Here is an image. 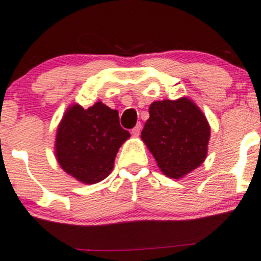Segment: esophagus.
I'll return each mask as SVG.
<instances>
[{"instance_id":"34e87169","label":"esophagus","mask_w":261,"mask_h":261,"mask_svg":"<svg viewBox=\"0 0 261 261\" xmlns=\"http://www.w3.org/2000/svg\"><path fill=\"white\" fill-rule=\"evenodd\" d=\"M140 131H141V124H137L135 127L133 128V131H131V133H133L134 136H139L140 135Z\"/></svg>"}]
</instances>
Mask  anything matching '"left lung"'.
Here are the masks:
<instances>
[{
  "mask_svg": "<svg viewBox=\"0 0 261 261\" xmlns=\"http://www.w3.org/2000/svg\"><path fill=\"white\" fill-rule=\"evenodd\" d=\"M141 139L165 176L181 179L204 162L211 126L193 100L153 101Z\"/></svg>",
  "mask_w": 261,
  "mask_h": 261,
  "instance_id": "8db88e82",
  "label": "left lung"
}]
</instances>
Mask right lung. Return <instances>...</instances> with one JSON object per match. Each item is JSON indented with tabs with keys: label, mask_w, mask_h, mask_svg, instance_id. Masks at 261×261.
I'll return each mask as SVG.
<instances>
[{
	"label": "right lung",
	"mask_w": 261,
	"mask_h": 261,
	"mask_svg": "<svg viewBox=\"0 0 261 261\" xmlns=\"http://www.w3.org/2000/svg\"><path fill=\"white\" fill-rule=\"evenodd\" d=\"M130 133L120 126L119 113L101 101L84 109L73 104L57 128L54 153L65 173L85 185L105 179L120 146Z\"/></svg>",
	"instance_id": "1"
}]
</instances>
